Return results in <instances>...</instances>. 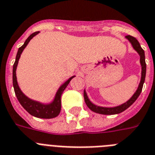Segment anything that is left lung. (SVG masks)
Here are the masks:
<instances>
[{
	"label": "left lung",
	"mask_w": 155,
	"mask_h": 155,
	"mask_svg": "<svg viewBox=\"0 0 155 155\" xmlns=\"http://www.w3.org/2000/svg\"><path fill=\"white\" fill-rule=\"evenodd\" d=\"M126 38L129 40V42L131 44L132 47L135 50L137 54L140 56V64L141 66V76H140V81L139 85L137 87V91H135L131 97L126 101L125 103L119 104V105L115 106V107H104V106H99L97 104H94L89 98L88 95L87 94L86 90H84L83 92V96H84V100H85L86 104H87V107L95 113H98L101 115H116V114H119V113L124 111L126 110L129 107L133 104L134 102L136 101L138 97L140 96L141 91H142L143 85L145 81V76H146V62H145V54L144 51L142 49V48L140 45V43L138 42V40L134 37H131V36H126Z\"/></svg>",
	"instance_id": "8db88e82"
}]
</instances>
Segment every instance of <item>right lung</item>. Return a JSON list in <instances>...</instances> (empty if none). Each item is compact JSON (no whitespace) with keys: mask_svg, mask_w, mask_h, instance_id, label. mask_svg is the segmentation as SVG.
<instances>
[{"mask_svg":"<svg viewBox=\"0 0 155 155\" xmlns=\"http://www.w3.org/2000/svg\"><path fill=\"white\" fill-rule=\"evenodd\" d=\"M40 32H35L26 39L24 44L21 46V48H18L17 54H16L15 61L13 65V72H12V77H13V87H14V91L15 93L16 97L21 104V105L24 107L25 111L33 115L34 117L40 118H53L57 117L59 115V113L61 111V97L63 91L65 90L68 83L72 80V78H74L76 76H73L70 77L69 79H67L66 81L62 83L59 88L58 89L57 92L55 94L54 97L52 100V101L49 103H43V102L38 101H35L28 97L25 94H24L21 90L20 89L19 85H18V81H17V76H16V69L18 66V61L21 57V54L22 51H24L26 46L29 43L32 39L37 36Z\"/></svg>","mask_w":155,"mask_h":155,"instance_id":"add662e5","label":"right lung"}]
</instances>
